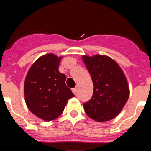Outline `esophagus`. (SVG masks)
<instances>
[{
    "mask_svg": "<svg viewBox=\"0 0 151 151\" xmlns=\"http://www.w3.org/2000/svg\"><path fill=\"white\" fill-rule=\"evenodd\" d=\"M72 91H73V94H76V91H77V88H73V89H72Z\"/></svg>",
    "mask_w": 151,
    "mask_h": 151,
    "instance_id": "1",
    "label": "esophagus"
}]
</instances>
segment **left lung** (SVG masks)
Wrapping results in <instances>:
<instances>
[{"mask_svg": "<svg viewBox=\"0 0 151 151\" xmlns=\"http://www.w3.org/2000/svg\"><path fill=\"white\" fill-rule=\"evenodd\" d=\"M82 59L94 85L93 96L83 104L84 110L96 122L111 120L121 113L129 99L130 91L125 73L108 56L82 55Z\"/></svg>", "mask_w": 151, "mask_h": 151, "instance_id": "1", "label": "left lung"}]
</instances>
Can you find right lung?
Segmentation results:
<instances>
[{"label":"right lung","mask_w":151,"mask_h":151,"mask_svg":"<svg viewBox=\"0 0 151 151\" xmlns=\"http://www.w3.org/2000/svg\"><path fill=\"white\" fill-rule=\"evenodd\" d=\"M63 57L47 54L36 60L28 71L24 82L26 106L42 120L59 117L74 94L66 85V75L59 72Z\"/></svg>","instance_id":"add662e5"}]
</instances>
